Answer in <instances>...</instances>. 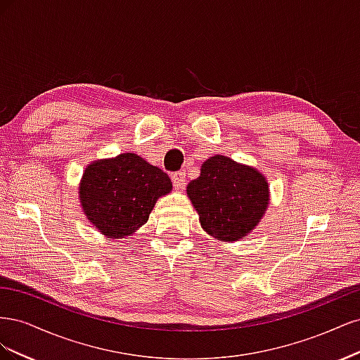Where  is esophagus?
<instances>
[{"label":"esophagus","mask_w":360,"mask_h":360,"mask_svg":"<svg viewBox=\"0 0 360 360\" xmlns=\"http://www.w3.org/2000/svg\"><path fill=\"white\" fill-rule=\"evenodd\" d=\"M171 180H172V186L176 189H183L184 184H186V174H184L183 171H177L174 172L171 176Z\"/></svg>","instance_id":"esophagus-1"}]
</instances>
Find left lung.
Segmentation results:
<instances>
[{"label": "left lung", "mask_w": 360, "mask_h": 360, "mask_svg": "<svg viewBox=\"0 0 360 360\" xmlns=\"http://www.w3.org/2000/svg\"><path fill=\"white\" fill-rule=\"evenodd\" d=\"M188 197L207 234L221 242H238L264 216L269 184L255 168L216 155L188 184Z\"/></svg>", "instance_id": "1"}]
</instances>
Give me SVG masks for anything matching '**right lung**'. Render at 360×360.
<instances>
[{
  "label": "right lung",
  "instance_id": "add662e5",
  "mask_svg": "<svg viewBox=\"0 0 360 360\" xmlns=\"http://www.w3.org/2000/svg\"><path fill=\"white\" fill-rule=\"evenodd\" d=\"M171 189L162 169L135 153H123L85 168L79 200L86 219L103 236L124 238L148 221L158 198Z\"/></svg>",
  "mask_w": 360,
  "mask_h": 360
}]
</instances>
